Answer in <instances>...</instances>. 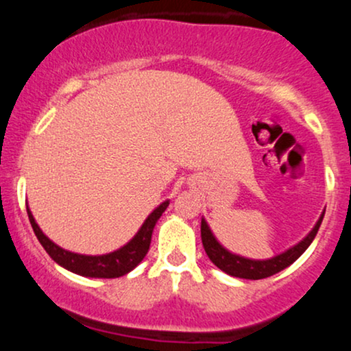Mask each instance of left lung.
<instances>
[{
    "label": "left lung",
    "instance_id": "1",
    "mask_svg": "<svg viewBox=\"0 0 351 351\" xmlns=\"http://www.w3.org/2000/svg\"><path fill=\"white\" fill-rule=\"evenodd\" d=\"M324 215L320 216V219H318L315 228L310 231V234L305 237L304 241H300L299 244L293 245L292 249H289V251L280 254V256H276L267 261L244 259V257H239L236 256V254H231L229 251H226V249H224L223 245L215 239L211 229L208 228L206 221L204 219H201V241H203L204 251H206L208 257L211 259V263L215 264L216 267H219L223 272H226L232 277H241V279H251V280L265 279V277H271L274 274L280 272L282 269L289 267V265L299 259L302 254L305 252V249L308 247L310 243L315 239L318 228H320L322 219H324Z\"/></svg>",
    "mask_w": 351,
    "mask_h": 351
}]
</instances>
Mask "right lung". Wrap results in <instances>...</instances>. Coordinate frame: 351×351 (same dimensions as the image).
<instances>
[{
	"mask_svg": "<svg viewBox=\"0 0 351 351\" xmlns=\"http://www.w3.org/2000/svg\"><path fill=\"white\" fill-rule=\"evenodd\" d=\"M170 201H165L160 204L150 216L147 217V221L143 223V226L140 228V231L136 232L134 239L128 244H125L123 247H120L119 251H114L110 254H104V256H82V254H74L66 251V249L56 245L52 241L47 239L43 234V231L36 224L33 215H31L29 208L27 209V216H29V223L33 226V231L36 237L39 239V243L43 244V247L46 249V252L49 254L52 259L56 261L59 265L66 267L67 271L79 274L84 277H102V279H115V277L125 276L135 269L136 265L143 261V257L147 256L148 249H150L152 243V232L155 228L156 221L160 219V216L163 215L165 209L168 208Z\"/></svg>",
	"mask_w": 351,
	"mask_h": 351,
	"instance_id": "obj_1",
	"label": "right lung"
}]
</instances>
